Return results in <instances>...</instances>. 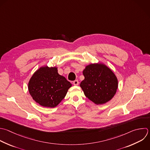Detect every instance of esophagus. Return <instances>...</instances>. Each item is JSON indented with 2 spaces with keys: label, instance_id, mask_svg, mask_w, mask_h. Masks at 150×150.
I'll list each match as a JSON object with an SVG mask.
<instances>
[{
  "label": "esophagus",
  "instance_id": "34e87169",
  "mask_svg": "<svg viewBox=\"0 0 150 150\" xmlns=\"http://www.w3.org/2000/svg\"><path fill=\"white\" fill-rule=\"evenodd\" d=\"M79 81H78L77 80H74V81L73 82V85H74V86H77V85L79 84Z\"/></svg>",
  "mask_w": 150,
  "mask_h": 150
}]
</instances>
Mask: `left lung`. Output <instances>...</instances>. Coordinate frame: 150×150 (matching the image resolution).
Instances as JSON below:
<instances>
[{
	"label": "left lung",
	"instance_id": "left-lung-1",
	"mask_svg": "<svg viewBox=\"0 0 150 150\" xmlns=\"http://www.w3.org/2000/svg\"><path fill=\"white\" fill-rule=\"evenodd\" d=\"M84 79L80 86L84 95L96 104H103L112 99L118 88L114 73L103 63L87 66L83 71Z\"/></svg>",
	"mask_w": 150,
	"mask_h": 150
}]
</instances>
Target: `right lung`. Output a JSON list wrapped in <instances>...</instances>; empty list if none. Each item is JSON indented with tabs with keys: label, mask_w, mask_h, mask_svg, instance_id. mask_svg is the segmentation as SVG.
Listing matches in <instances>:
<instances>
[{
	"label": "right lung",
	"mask_w": 150,
	"mask_h": 150,
	"mask_svg": "<svg viewBox=\"0 0 150 150\" xmlns=\"http://www.w3.org/2000/svg\"><path fill=\"white\" fill-rule=\"evenodd\" d=\"M71 84L57 72V67H41L30 78L28 89L33 99L45 107H56L65 97Z\"/></svg>",
	"instance_id": "right-lung-1"
}]
</instances>
